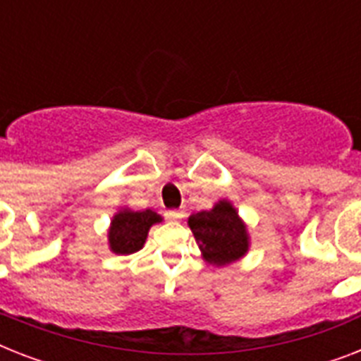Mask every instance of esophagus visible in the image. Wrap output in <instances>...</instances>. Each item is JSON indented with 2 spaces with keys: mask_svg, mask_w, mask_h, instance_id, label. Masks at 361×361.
I'll return each instance as SVG.
<instances>
[{
  "mask_svg": "<svg viewBox=\"0 0 361 361\" xmlns=\"http://www.w3.org/2000/svg\"><path fill=\"white\" fill-rule=\"evenodd\" d=\"M166 217H169L170 221H178L183 217V212H180V209H169V212H166Z\"/></svg>",
  "mask_w": 361,
  "mask_h": 361,
  "instance_id": "obj_1",
  "label": "esophagus"
}]
</instances>
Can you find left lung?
Masks as SVG:
<instances>
[{
	"label": "left lung",
	"instance_id": "1",
	"mask_svg": "<svg viewBox=\"0 0 361 361\" xmlns=\"http://www.w3.org/2000/svg\"><path fill=\"white\" fill-rule=\"evenodd\" d=\"M189 226L208 262L225 266L245 255L249 245L245 225L231 202L223 200L209 212L191 215Z\"/></svg>",
	"mask_w": 361,
	"mask_h": 361
}]
</instances>
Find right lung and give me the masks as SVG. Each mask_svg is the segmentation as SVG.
I'll return each instance as SVG.
<instances>
[{
    "instance_id": "obj_1",
    "label": "right lung",
    "mask_w": 361,
    "mask_h": 361,
    "mask_svg": "<svg viewBox=\"0 0 361 361\" xmlns=\"http://www.w3.org/2000/svg\"><path fill=\"white\" fill-rule=\"evenodd\" d=\"M159 221H161V217L152 209H146V212L125 209V212H120L110 226V249L116 255H130V252L140 251L144 241H146L149 226L159 223Z\"/></svg>"
}]
</instances>
